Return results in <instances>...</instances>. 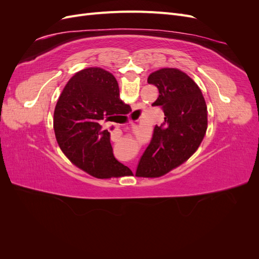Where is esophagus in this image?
<instances>
[{
  "mask_svg": "<svg viewBox=\"0 0 259 259\" xmlns=\"http://www.w3.org/2000/svg\"><path fill=\"white\" fill-rule=\"evenodd\" d=\"M130 167L133 169V171H134L135 173V167H136V165H135V163L134 162H132L131 164H130Z\"/></svg>",
  "mask_w": 259,
  "mask_h": 259,
  "instance_id": "1",
  "label": "esophagus"
}]
</instances>
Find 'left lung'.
<instances>
[{"label": "left lung", "instance_id": "1", "mask_svg": "<svg viewBox=\"0 0 259 259\" xmlns=\"http://www.w3.org/2000/svg\"><path fill=\"white\" fill-rule=\"evenodd\" d=\"M148 83L159 90L152 106L162 109L164 121L154 126L136 176L160 177L189 159L199 148L207 128V108L199 86L178 69L154 71L148 76Z\"/></svg>", "mask_w": 259, "mask_h": 259}]
</instances>
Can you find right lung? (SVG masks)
<instances>
[{"label":"right lung","instance_id":"add662e5","mask_svg":"<svg viewBox=\"0 0 259 259\" xmlns=\"http://www.w3.org/2000/svg\"><path fill=\"white\" fill-rule=\"evenodd\" d=\"M130 107L120 99L115 77L101 68L75 73L61 92L54 111L57 143L74 165L97 178L132 174L113 155L110 133L101 126Z\"/></svg>","mask_w":259,"mask_h":259}]
</instances>
